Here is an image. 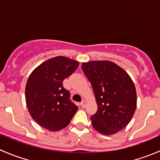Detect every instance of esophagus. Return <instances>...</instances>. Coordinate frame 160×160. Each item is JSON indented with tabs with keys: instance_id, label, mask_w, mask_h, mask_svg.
Returning a JSON list of instances; mask_svg holds the SVG:
<instances>
[{
	"instance_id": "1",
	"label": "esophagus",
	"mask_w": 160,
	"mask_h": 160,
	"mask_svg": "<svg viewBox=\"0 0 160 160\" xmlns=\"http://www.w3.org/2000/svg\"><path fill=\"white\" fill-rule=\"evenodd\" d=\"M80 104H81L82 108H85L87 106V101H85V100H83V101L80 103Z\"/></svg>"
}]
</instances>
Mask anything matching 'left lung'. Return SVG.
Here are the masks:
<instances>
[{
  "label": "left lung",
  "mask_w": 160,
  "mask_h": 160,
  "mask_svg": "<svg viewBox=\"0 0 160 160\" xmlns=\"http://www.w3.org/2000/svg\"><path fill=\"white\" fill-rule=\"evenodd\" d=\"M82 70L94 92L98 111L90 117L92 125L105 135L127 126L136 109L135 87L128 73L111 61L82 63Z\"/></svg>",
  "instance_id": "left-lung-1"
}]
</instances>
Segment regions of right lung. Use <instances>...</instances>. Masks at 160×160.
<instances>
[{
  "label": "right lung",
  "instance_id": "obj_1",
  "mask_svg": "<svg viewBox=\"0 0 160 160\" xmlns=\"http://www.w3.org/2000/svg\"><path fill=\"white\" fill-rule=\"evenodd\" d=\"M79 62L56 56L35 69L27 80L25 100L31 116L42 128L56 132L67 127L78 107L70 101L62 82L77 69Z\"/></svg>",
  "mask_w": 160,
  "mask_h": 160
}]
</instances>
